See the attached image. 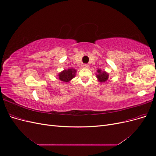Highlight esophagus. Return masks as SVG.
Segmentation results:
<instances>
[{
	"label": "esophagus",
	"mask_w": 156,
	"mask_h": 156,
	"mask_svg": "<svg viewBox=\"0 0 156 156\" xmlns=\"http://www.w3.org/2000/svg\"><path fill=\"white\" fill-rule=\"evenodd\" d=\"M88 67H89V66H88V64H83V68H88Z\"/></svg>",
	"instance_id": "34e87169"
}]
</instances>
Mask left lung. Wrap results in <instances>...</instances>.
<instances>
[{
    "label": "left lung",
    "mask_w": 156,
    "mask_h": 156,
    "mask_svg": "<svg viewBox=\"0 0 156 156\" xmlns=\"http://www.w3.org/2000/svg\"><path fill=\"white\" fill-rule=\"evenodd\" d=\"M96 77L98 79V81L100 83H105L108 80L109 77V74L104 70H101V69H98L97 70Z\"/></svg>",
    "instance_id": "1"
}]
</instances>
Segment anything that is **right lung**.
Segmentation results:
<instances>
[{
  "mask_svg": "<svg viewBox=\"0 0 156 156\" xmlns=\"http://www.w3.org/2000/svg\"><path fill=\"white\" fill-rule=\"evenodd\" d=\"M77 70L74 68H68L67 69H64L60 72L57 76L60 81L63 83H68L76 75Z\"/></svg>",
  "mask_w": 156,
  "mask_h": 156,
  "instance_id": "obj_1",
  "label": "right lung"
}]
</instances>
